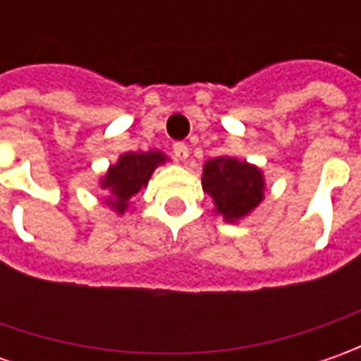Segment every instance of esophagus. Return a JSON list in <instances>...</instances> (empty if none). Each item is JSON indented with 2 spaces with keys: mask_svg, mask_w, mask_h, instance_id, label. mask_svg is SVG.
<instances>
[{
  "mask_svg": "<svg viewBox=\"0 0 361 361\" xmlns=\"http://www.w3.org/2000/svg\"><path fill=\"white\" fill-rule=\"evenodd\" d=\"M174 157L178 160H187L188 159V146L185 142H174L173 145Z\"/></svg>",
  "mask_w": 361,
  "mask_h": 361,
  "instance_id": "1",
  "label": "esophagus"
}]
</instances>
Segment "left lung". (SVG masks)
<instances>
[{"mask_svg": "<svg viewBox=\"0 0 361 361\" xmlns=\"http://www.w3.org/2000/svg\"><path fill=\"white\" fill-rule=\"evenodd\" d=\"M202 188L227 221L245 216L263 199V174L245 160L219 157L204 164Z\"/></svg>", "mask_w": 361, "mask_h": 361, "instance_id": "left-lung-1", "label": "left lung"}]
</instances>
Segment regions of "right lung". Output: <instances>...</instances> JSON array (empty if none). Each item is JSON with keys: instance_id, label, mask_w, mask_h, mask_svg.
Instances as JSON below:
<instances>
[{"instance_id": "add662e5", "label": "right lung", "mask_w": 361, "mask_h": 361, "mask_svg": "<svg viewBox=\"0 0 361 361\" xmlns=\"http://www.w3.org/2000/svg\"><path fill=\"white\" fill-rule=\"evenodd\" d=\"M160 162H164V157L160 152H128L122 154L114 166H110L102 180V187L116 197V202L112 204L118 213H124L128 199L145 187Z\"/></svg>"}]
</instances>
